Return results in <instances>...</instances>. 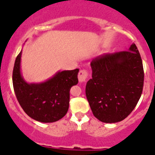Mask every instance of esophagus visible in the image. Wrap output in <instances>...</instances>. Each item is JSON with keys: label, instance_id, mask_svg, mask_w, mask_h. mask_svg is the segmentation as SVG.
Returning a JSON list of instances; mask_svg holds the SVG:
<instances>
[{"label": "esophagus", "instance_id": "obj_1", "mask_svg": "<svg viewBox=\"0 0 155 155\" xmlns=\"http://www.w3.org/2000/svg\"><path fill=\"white\" fill-rule=\"evenodd\" d=\"M88 78V72L86 70H81L78 73V80L80 82H84Z\"/></svg>", "mask_w": 155, "mask_h": 155}]
</instances>
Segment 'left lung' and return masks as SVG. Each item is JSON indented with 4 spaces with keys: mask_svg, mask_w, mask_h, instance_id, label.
I'll use <instances>...</instances> for the list:
<instances>
[{
    "mask_svg": "<svg viewBox=\"0 0 155 155\" xmlns=\"http://www.w3.org/2000/svg\"><path fill=\"white\" fill-rule=\"evenodd\" d=\"M91 66L92 78L85 91L94 116L106 123L126 119L138 104L144 84L142 61L135 44L128 51L97 57Z\"/></svg>",
    "mask_w": 155,
    "mask_h": 155,
    "instance_id": "obj_1",
    "label": "left lung"
}]
</instances>
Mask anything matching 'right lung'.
I'll use <instances>...</instances> for the list:
<instances>
[{
  "mask_svg": "<svg viewBox=\"0 0 155 155\" xmlns=\"http://www.w3.org/2000/svg\"><path fill=\"white\" fill-rule=\"evenodd\" d=\"M22 51L13 71V85L19 104L32 119L41 123H54L64 117L69 107L70 89L78 83L79 69L58 71L42 83H27L20 70Z\"/></svg>",
  "mask_w": 155,
  "mask_h": 155,
  "instance_id": "add662e5",
  "label": "right lung"
}]
</instances>
